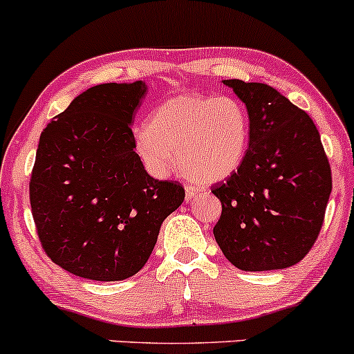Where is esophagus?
<instances>
[{
	"label": "esophagus",
	"instance_id": "obj_1",
	"mask_svg": "<svg viewBox=\"0 0 354 354\" xmlns=\"http://www.w3.org/2000/svg\"><path fill=\"white\" fill-rule=\"evenodd\" d=\"M197 194H198V189L192 187V185H187V187H185V198H187V201H192Z\"/></svg>",
	"mask_w": 354,
	"mask_h": 354
}]
</instances>
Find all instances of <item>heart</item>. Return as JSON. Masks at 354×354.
Wrapping results in <instances>:
<instances>
[{
	"mask_svg": "<svg viewBox=\"0 0 354 354\" xmlns=\"http://www.w3.org/2000/svg\"><path fill=\"white\" fill-rule=\"evenodd\" d=\"M251 135L245 106L232 97L184 93L153 109L133 144L150 174L165 177L180 164L192 180L212 184L232 176L244 160Z\"/></svg>",
	"mask_w": 354,
	"mask_h": 354,
	"instance_id": "1",
	"label": "heart"
}]
</instances>
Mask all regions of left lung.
<instances>
[{
  "mask_svg": "<svg viewBox=\"0 0 354 354\" xmlns=\"http://www.w3.org/2000/svg\"><path fill=\"white\" fill-rule=\"evenodd\" d=\"M222 83L248 109L251 135L239 169L212 187L222 204L214 237L242 271L291 268L319 236L333 187L319 132L272 86Z\"/></svg>",
  "mask_w": 354,
  "mask_h": 354,
  "instance_id": "8db88e82",
  "label": "left lung"
}]
</instances>
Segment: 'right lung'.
Wrapping results in <instances>:
<instances>
[{
    "label": "right lung",
    "mask_w": 354,
    "mask_h": 354,
    "mask_svg": "<svg viewBox=\"0 0 354 354\" xmlns=\"http://www.w3.org/2000/svg\"><path fill=\"white\" fill-rule=\"evenodd\" d=\"M145 93V82L91 86L39 137L31 212L45 252L75 276L132 277L184 202V187L150 177L135 152L130 125Z\"/></svg>",
    "instance_id": "right-lung-1"
}]
</instances>
